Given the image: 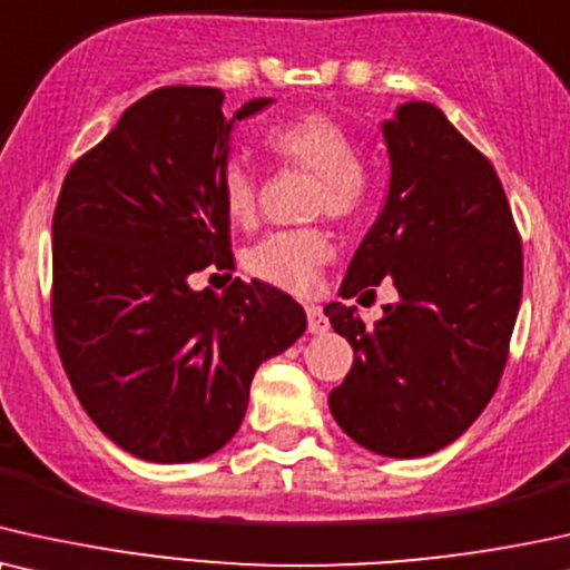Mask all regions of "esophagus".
I'll use <instances>...</instances> for the list:
<instances>
[{"label":"esophagus","instance_id":"1","mask_svg":"<svg viewBox=\"0 0 570 570\" xmlns=\"http://www.w3.org/2000/svg\"><path fill=\"white\" fill-rule=\"evenodd\" d=\"M305 309H307V328H309V333H325V331L331 328L328 317L323 315L321 307H317V305H307Z\"/></svg>","mask_w":570,"mask_h":570}]
</instances>
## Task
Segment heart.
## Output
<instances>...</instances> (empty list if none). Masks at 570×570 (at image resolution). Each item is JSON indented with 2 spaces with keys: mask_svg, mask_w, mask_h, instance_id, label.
Masks as SVG:
<instances>
[{
  "mask_svg": "<svg viewBox=\"0 0 570 570\" xmlns=\"http://www.w3.org/2000/svg\"><path fill=\"white\" fill-rule=\"evenodd\" d=\"M263 146L284 166L313 171L309 210L346 222L362 214L373 193L367 166L354 154L346 127L331 114L302 111L278 121L263 135ZM222 200L232 224L249 226L257 216V177L247 164L232 161L222 174ZM333 245L323 229L273 232L247 249L245 265L253 276L289 292H307L321 265L331 261Z\"/></svg>",
  "mask_w": 570,
  "mask_h": 570,
  "instance_id": "heart-1",
  "label": "heart"
}]
</instances>
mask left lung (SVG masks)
<instances>
[{"instance_id": "obj_1", "label": "left lung", "mask_w": 570, "mask_h": 570, "mask_svg": "<svg viewBox=\"0 0 570 570\" xmlns=\"http://www.w3.org/2000/svg\"><path fill=\"white\" fill-rule=\"evenodd\" d=\"M383 140L389 197L341 297L391 278L399 299L373 328L356 307L325 305L354 348L328 406L362 449L420 459L464 435L490 404L519 315L523 255L495 169L435 104H401Z\"/></svg>"}]
</instances>
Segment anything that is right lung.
Wrapping results in <instances>:
<instances>
[{
  "instance_id": "add662e5",
  "label": "right lung",
  "mask_w": 570,
  "mask_h": 570,
  "mask_svg": "<svg viewBox=\"0 0 570 570\" xmlns=\"http://www.w3.org/2000/svg\"><path fill=\"white\" fill-rule=\"evenodd\" d=\"M210 86L158 88L78 158L51 224L55 338L96 428L156 464L224 449L245 420L265 360L307 328L289 294L234 278L195 292L189 276L234 263L222 174L234 125Z\"/></svg>"
}]
</instances>
